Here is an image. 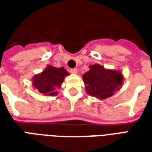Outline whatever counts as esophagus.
I'll return each instance as SVG.
<instances>
[{"instance_id": "esophagus-1", "label": "esophagus", "mask_w": 152, "mask_h": 152, "mask_svg": "<svg viewBox=\"0 0 152 152\" xmlns=\"http://www.w3.org/2000/svg\"><path fill=\"white\" fill-rule=\"evenodd\" d=\"M77 69L76 68H72V69H70V72L72 73V74H76L77 73Z\"/></svg>"}]
</instances>
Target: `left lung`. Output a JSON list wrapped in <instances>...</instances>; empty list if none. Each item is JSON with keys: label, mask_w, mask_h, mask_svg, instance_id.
Returning <instances> with one entry per match:
<instances>
[{"label": "left lung", "mask_w": 152, "mask_h": 152, "mask_svg": "<svg viewBox=\"0 0 152 152\" xmlns=\"http://www.w3.org/2000/svg\"><path fill=\"white\" fill-rule=\"evenodd\" d=\"M86 92L98 99H106L121 89L123 76L121 72L105 69L99 64L90 66V70L84 74Z\"/></svg>", "instance_id": "8db88e82"}]
</instances>
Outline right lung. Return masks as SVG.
Instances as JSON below:
<instances>
[{
	"label": "right lung",
	"mask_w": 152,
	"mask_h": 152,
	"mask_svg": "<svg viewBox=\"0 0 152 152\" xmlns=\"http://www.w3.org/2000/svg\"><path fill=\"white\" fill-rule=\"evenodd\" d=\"M69 73L63 67H54L48 66L43 72L34 76L33 86L39 90L40 94L46 95L57 94L56 89L64 80V77L68 76Z\"/></svg>",
	"instance_id": "obj_1"
}]
</instances>
